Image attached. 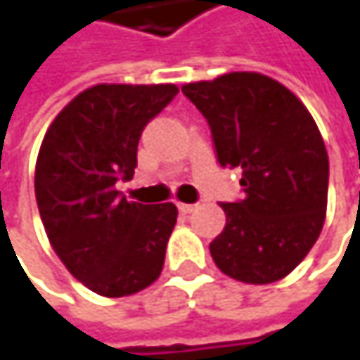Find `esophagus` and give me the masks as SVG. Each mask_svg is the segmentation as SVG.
Masks as SVG:
<instances>
[{
  "label": "esophagus",
  "instance_id": "obj_1",
  "mask_svg": "<svg viewBox=\"0 0 360 360\" xmlns=\"http://www.w3.org/2000/svg\"><path fill=\"white\" fill-rule=\"evenodd\" d=\"M177 208H179L181 212H185V214H187V212H193L198 206H195V204H183V202H181V204H177Z\"/></svg>",
  "mask_w": 360,
  "mask_h": 360
}]
</instances>
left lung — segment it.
<instances>
[{
    "label": "left lung",
    "mask_w": 360,
    "mask_h": 360,
    "mask_svg": "<svg viewBox=\"0 0 360 360\" xmlns=\"http://www.w3.org/2000/svg\"><path fill=\"white\" fill-rule=\"evenodd\" d=\"M210 127L219 165L242 171L244 198L223 202L225 229L210 242L217 266L244 283H273L317 242L329 160L304 104L258 72L181 87Z\"/></svg>",
    "instance_id": "left-lung-1"
}]
</instances>
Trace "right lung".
Instances as JSON below:
<instances>
[{
    "instance_id": "add662e5",
    "label": "right lung",
    "mask_w": 360,
    "mask_h": 360,
    "mask_svg": "<svg viewBox=\"0 0 360 360\" xmlns=\"http://www.w3.org/2000/svg\"><path fill=\"white\" fill-rule=\"evenodd\" d=\"M175 85H96L49 124L35 169L45 233L66 269L100 296L135 294L158 279L177 206L129 202L118 181L137 167L146 124Z\"/></svg>"
}]
</instances>
